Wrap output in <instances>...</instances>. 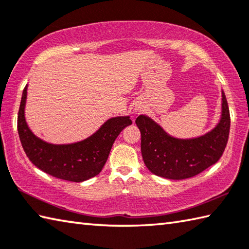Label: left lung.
Returning <instances> with one entry per match:
<instances>
[{"label":"left lung","mask_w":249,"mask_h":249,"mask_svg":"<svg viewBox=\"0 0 249 249\" xmlns=\"http://www.w3.org/2000/svg\"><path fill=\"white\" fill-rule=\"evenodd\" d=\"M135 122L142 134L144 164L151 173L169 179L193 178L218 162L227 147L231 124L223 90L218 124L201 136L173 137L144 114L139 115Z\"/></svg>","instance_id":"1"}]
</instances>
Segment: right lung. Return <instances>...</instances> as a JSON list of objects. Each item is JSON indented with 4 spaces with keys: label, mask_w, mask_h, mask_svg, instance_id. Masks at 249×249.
<instances>
[{
    "label": "right lung",
    "mask_w": 249,
    "mask_h": 249,
    "mask_svg": "<svg viewBox=\"0 0 249 249\" xmlns=\"http://www.w3.org/2000/svg\"><path fill=\"white\" fill-rule=\"evenodd\" d=\"M27 88L28 85L22 90L17 129L21 146L29 160L47 174L71 182H84L100 173L110 155L113 142L126 126L132 124L130 117H111L96 133L80 142L58 144L47 142L36 136L27 125L25 119Z\"/></svg>",
    "instance_id": "right-lung-1"
}]
</instances>
